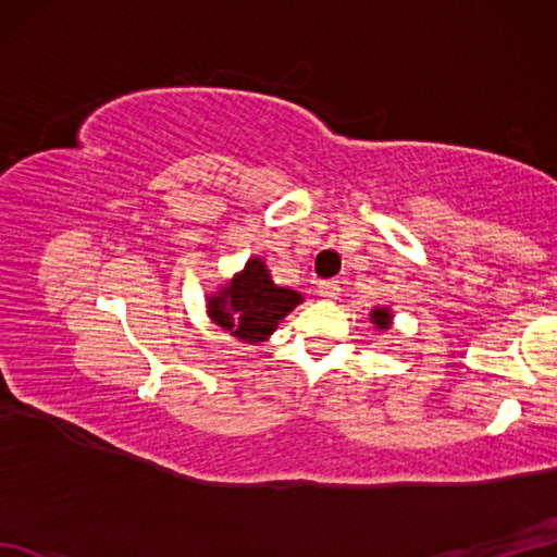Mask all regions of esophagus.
<instances>
[{"label":"esophagus","mask_w":557,"mask_h":557,"mask_svg":"<svg viewBox=\"0 0 557 557\" xmlns=\"http://www.w3.org/2000/svg\"><path fill=\"white\" fill-rule=\"evenodd\" d=\"M339 292H342V287H339V280H323V282H318V294H321L323 299H337L339 297Z\"/></svg>","instance_id":"34e87169"}]
</instances>
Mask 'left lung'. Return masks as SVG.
I'll list each match as a JSON object with an SVG mask.
<instances>
[{"label": "left lung", "instance_id": "8db88e82", "mask_svg": "<svg viewBox=\"0 0 557 557\" xmlns=\"http://www.w3.org/2000/svg\"><path fill=\"white\" fill-rule=\"evenodd\" d=\"M371 321L377 330H387L389 321H393V313H389V309H383V306H375L371 311Z\"/></svg>", "mask_w": 557, "mask_h": 557}]
</instances>
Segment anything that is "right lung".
I'll use <instances>...</instances> for the list:
<instances>
[{"label": "right lung", "mask_w": 557, "mask_h": 557, "mask_svg": "<svg viewBox=\"0 0 557 557\" xmlns=\"http://www.w3.org/2000/svg\"><path fill=\"white\" fill-rule=\"evenodd\" d=\"M304 301L299 292L277 287L263 258H248L242 272L208 297L210 321L236 339L258 345L277 330V323Z\"/></svg>", "instance_id": "1"}]
</instances>
